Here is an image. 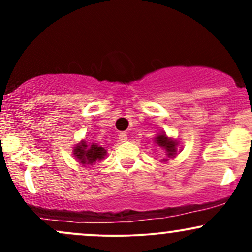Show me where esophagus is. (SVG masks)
I'll list each match as a JSON object with an SVG mask.
<instances>
[{
	"mask_svg": "<svg viewBox=\"0 0 252 252\" xmlns=\"http://www.w3.org/2000/svg\"><path fill=\"white\" fill-rule=\"evenodd\" d=\"M118 138H120L121 142H126V141H128V135H126V132H121L118 135Z\"/></svg>",
	"mask_w": 252,
	"mask_h": 252,
	"instance_id": "1",
	"label": "esophagus"
}]
</instances>
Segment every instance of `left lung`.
Listing matches in <instances>:
<instances>
[{"label":"left lung","mask_w":252,"mask_h":252,"mask_svg":"<svg viewBox=\"0 0 252 252\" xmlns=\"http://www.w3.org/2000/svg\"><path fill=\"white\" fill-rule=\"evenodd\" d=\"M156 143H158V146L163 147V148L167 150V153H168V156H173L175 154V152H176L175 146H176V144H175L174 141L167 138L166 135L158 136V137H156Z\"/></svg>","instance_id":"left-lung-1"}]
</instances>
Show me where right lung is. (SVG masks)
I'll list each match as a JSON object with an SVG mask.
<instances>
[{
  "mask_svg": "<svg viewBox=\"0 0 252 252\" xmlns=\"http://www.w3.org/2000/svg\"><path fill=\"white\" fill-rule=\"evenodd\" d=\"M73 154L83 164H90L96 162L97 160H102L105 155V150L102 147H98L97 144H92L88 148L86 143L82 142V144L76 147Z\"/></svg>",
  "mask_w": 252,
  "mask_h": 252,
  "instance_id": "obj_1",
  "label": "right lung"
}]
</instances>
